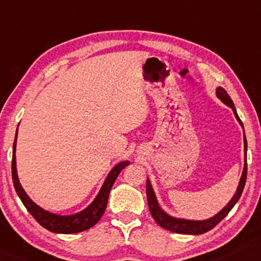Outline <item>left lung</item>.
<instances>
[{"mask_svg":"<svg viewBox=\"0 0 261 261\" xmlns=\"http://www.w3.org/2000/svg\"><path fill=\"white\" fill-rule=\"evenodd\" d=\"M216 95H218V98L220 99V100H221L222 102H225L227 106H229V108L233 110L234 116H236L237 120L240 123L242 129H244L242 122L237 113L236 106H234L232 99H230L228 93L226 92V90L222 89V87H218V89H216ZM244 146H245L244 148V150H245V166H244V170H242V175H241L239 186H238L237 193L234 194L232 200L227 203V205H225V208H222L221 211L218 213V214L214 215L211 219L201 220V221H195V220L177 219V218H174V216H170L160 207L159 202H157L155 192H153L151 183H150V179L148 178L146 179V197H148L149 209H150V213H151L153 220H155V221L159 223L162 228L168 229V230H170V232H174V233H179V234H194V236H197V234H203L205 232H208V230H211L212 228H214V227L218 225V223L221 221V220L225 218V216L228 214L230 211H232V208L236 205L238 201H239L241 194H242V190H244L246 177H247V159H246V152H247V141H246L245 132H244Z\"/></svg>","mask_w":261,"mask_h":261,"instance_id":"left-lung-1","label":"left lung"}]
</instances>
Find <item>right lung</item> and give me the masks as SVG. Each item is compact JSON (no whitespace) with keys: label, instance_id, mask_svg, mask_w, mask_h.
<instances>
[{"label":"right lung","instance_id":"1","mask_svg":"<svg viewBox=\"0 0 261 261\" xmlns=\"http://www.w3.org/2000/svg\"><path fill=\"white\" fill-rule=\"evenodd\" d=\"M16 137H17V130L15 135V141H14L13 145V160H12V176H13V183L14 188H15L17 195L27 208V211L31 213L33 218L38 221L42 227L48 229L49 232L53 233H60V234H72V233H79L83 230H86L93 227L97 223L100 218L104 214L106 204H108L109 194L111 190L113 183H115L117 176L119 172L123 170L124 168L130 164L129 161H123L119 162L115 168L110 171L108 177L105 178L104 183H102L100 190H99L98 195L95 199L91 202L89 207H86L84 211L76 213L73 215H58L53 214V213L47 212L38 204L33 202L25 192L22 188L21 183L17 177V170H16Z\"/></svg>","mask_w":261,"mask_h":261}]
</instances>
